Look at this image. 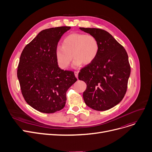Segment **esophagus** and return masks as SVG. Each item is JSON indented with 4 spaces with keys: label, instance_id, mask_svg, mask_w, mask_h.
<instances>
[{
    "label": "esophagus",
    "instance_id": "obj_1",
    "mask_svg": "<svg viewBox=\"0 0 152 152\" xmlns=\"http://www.w3.org/2000/svg\"><path fill=\"white\" fill-rule=\"evenodd\" d=\"M78 73H79V71H75V76L77 78V77H78Z\"/></svg>",
    "mask_w": 152,
    "mask_h": 152
}]
</instances>
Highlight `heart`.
<instances>
[{
	"label": "heart",
	"instance_id": "obj_1",
	"mask_svg": "<svg viewBox=\"0 0 152 152\" xmlns=\"http://www.w3.org/2000/svg\"><path fill=\"white\" fill-rule=\"evenodd\" d=\"M99 51V43L95 36L73 33L65 37L62 46L56 47L55 57L58 66L65 69L69 66L73 57L75 58L73 66H79L83 63L88 65L97 57Z\"/></svg>",
	"mask_w": 152,
	"mask_h": 152
}]
</instances>
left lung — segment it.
Returning a JSON list of instances; mask_svg holds the SVG:
<instances>
[{"label":"left lung","mask_w":152,"mask_h":152,"mask_svg":"<svg viewBox=\"0 0 152 152\" xmlns=\"http://www.w3.org/2000/svg\"><path fill=\"white\" fill-rule=\"evenodd\" d=\"M79 29L95 36L99 43L97 57L78 74L79 80L87 84L84 100L93 110H109L118 104L126 94L131 73L128 55L123 46L107 31Z\"/></svg>","instance_id":"left-lung-1"}]
</instances>
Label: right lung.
Instances as JSON below:
<instances>
[{
	"label": "right lung",
	"mask_w": 152,
	"mask_h": 152,
	"mask_svg": "<svg viewBox=\"0 0 152 152\" xmlns=\"http://www.w3.org/2000/svg\"><path fill=\"white\" fill-rule=\"evenodd\" d=\"M70 26L42 30L21 54L17 77L21 94L28 105L44 113H53L65 105L68 89L76 81L72 71L59 68L55 49Z\"/></svg>",
	"instance_id": "obj_1"
}]
</instances>
